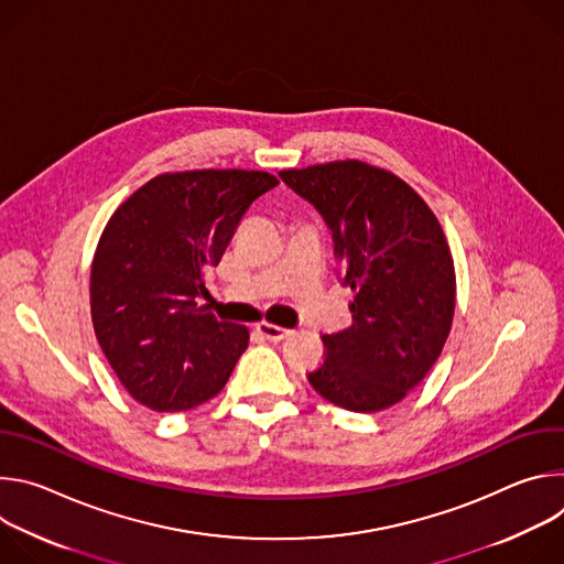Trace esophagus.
<instances>
[{
	"instance_id": "1",
	"label": "esophagus",
	"mask_w": 564,
	"mask_h": 564,
	"mask_svg": "<svg viewBox=\"0 0 564 564\" xmlns=\"http://www.w3.org/2000/svg\"><path fill=\"white\" fill-rule=\"evenodd\" d=\"M257 330H259L265 339H270V341H281V339H285V337L292 333L290 328L270 324V321H261V324H257Z\"/></svg>"
}]
</instances>
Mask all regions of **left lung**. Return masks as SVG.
Segmentation results:
<instances>
[{
  "mask_svg": "<svg viewBox=\"0 0 564 564\" xmlns=\"http://www.w3.org/2000/svg\"><path fill=\"white\" fill-rule=\"evenodd\" d=\"M281 181L333 231L352 326L324 335L326 357L307 381L335 406L377 413L433 368L455 312V268L426 200L361 160L285 170Z\"/></svg>",
  "mask_w": 564,
  "mask_h": 564,
  "instance_id": "left-lung-1",
  "label": "left lung"
}]
</instances>
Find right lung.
Masks as SVG:
<instances>
[{
    "label": "right lung",
    "instance_id": "add662e5",
    "mask_svg": "<svg viewBox=\"0 0 564 564\" xmlns=\"http://www.w3.org/2000/svg\"><path fill=\"white\" fill-rule=\"evenodd\" d=\"M276 185L248 170L160 174L109 218L91 263V318L113 372L142 406L176 413L203 404L246 352L250 330L203 303V272Z\"/></svg>",
    "mask_w": 564,
    "mask_h": 564
}]
</instances>
